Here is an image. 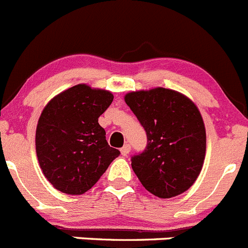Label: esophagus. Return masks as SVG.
I'll use <instances>...</instances> for the list:
<instances>
[{
    "label": "esophagus",
    "mask_w": 248,
    "mask_h": 248,
    "mask_svg": "<svg viewBox=\"0 0 248 248\" xmlns=\"http://www.w3.org/2000/svg\"><path fill=\"white\" fill-rule=\"evenodd\" d=\"M131 152V145L129 144H124V147L121 148V154L124 156H126V155H128V153Z\"/></svg>",
    "instance_id": "obj_1"
}]
</instances>
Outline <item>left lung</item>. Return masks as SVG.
<instances>
[{
	"instance_id": "8db88e82",
	"label": "left lung",
	"mask_w": 248,
	"mask_h": 248,
	"mask_svg": "<svg viewBox=\"0 0 248 248\" xmlns=\"http://www.w3.org/2000/svg\"><path fill=\"white\" fill-rule=\"evenodd\" d=\"M124 101L147 132V148L131 159L140 184L159 198L184 193L200 176L205 158V127L198 108L165 88L131 92Z\"/></svg>"
}]
</instances>
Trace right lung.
Returning a JSON list of instances; mask_svg holds the SVG:
<instances>
[{
    "label": "right lung",
    "instance_id": "obj_1",
    "mask_svg": "<svg viewBox=\"0 0 248 248\" xmlns=\"http://www.w3.org/2000/svg\"><path fill=\"white\" fill-rule=\"evenodd\" d=\"M108 90L77 84L51 99L36 126V156L52 186L83 194L98 182L120 150L106 142L98 119L111 105Z\"/></svg>",
    "mask_w": 248,
    "mask_h": 248
}]
</instances>
